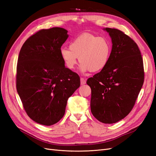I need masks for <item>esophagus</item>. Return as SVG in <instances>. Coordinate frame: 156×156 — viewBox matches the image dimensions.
I'll list each match as a JSON object with an SVG mask.
<instances>
[{"label": "esophagus", "instance_id": "1", "mask_svg": "<svg viewBox=\"0 0 156 156\" xmlns=\"http://www.w3.org/2000/svg\"><path fill=\"white\" fill-rule=\"evenodd\" d=\"M81 84H86V80L84 79V78H83V77H81Z\"/></svg>", "mask_w": 156, "mask_h": 156}]
</instances>
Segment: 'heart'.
Returning <instances> with one entry per match:
<instances>
[{
  "label": "heart",
  "instance_id": "b5f03b06",
  "mask_svg": "<svg viewBox=\"0 0 156 156\" xmlns=\"http://www.w3.org/2000/svg\"><path fill=\"white\" fill-rule=\"evenodd\" d=\"M111 52L112 44L107 38L85 32L71 41L69 48H61L60 55L69 69H73L79 59L82 72H97L106 67Z\"/></svg>",
  "mask_w": 156,
  "mask_h": 156
}]
</instances>
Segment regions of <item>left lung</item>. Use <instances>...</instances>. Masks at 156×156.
Returning a JSON list of instances; mask_svg holds the SVG:
<instances>
[{
  "label": "left lung",
  "mask_w": 156,
  "mask_h": 156,
  "mask_svg": "<svg viewBox=\"0 0 156 156\" xmlns=\"http://www.w3.org/2000/svg\"><path fill=\"white\" fill-rule=\"evenodd\" d=\"M111 37L109 61L100 72L88 79L91 88L93 116L104 124H113L133 109L144 79L143 60L139 47L122 31L105 29Z\"/></svg>",
  "instance_id": "left-lung-1"
}]
</instances>
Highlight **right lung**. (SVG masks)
I'll use <instances>...</instances> for the list:
<instances>
[{"label":"right lung","mask_w":156,"mask_h":156,"mask_svg":"<svg viewBox=\"0 0 156 156\" xmlns=\"http://www.w3.org/2000/svg\"><path fill=\"white\" fill-rule=\"evenodd\" d=\"M68 31L41 29L28 38L17 60L16 88L27 115L53 125L64 116L68 98L80 87L79 75L65 67L60 55Z\"/></svg>","instance_id":"add662e5"}]
</instances>
